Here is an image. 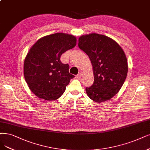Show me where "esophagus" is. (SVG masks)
<instances>
[{
  "label": "esophagus",
  "instance_id": "obj_1",
  "mask_svg": "<svg viewBox=\"0 0 150 150\" xmlns=\"http://www.w3.org/2000/svg\"><path fill=\"white\" fill-rule=\"evenodd\" d=\"M83 75V73L82 71H80L79 73L76 75V77L77 78H80V77H81Z\"/></svg>",
  "mask_w": 150,
  "mask_h": 150
}]
</instances>
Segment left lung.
Returning <instances> with one entry per match:
<instances>
[{
    "mask_svg": "<svg viewBox=\"0 0 150 150\" xmlns=\"http://www.w3.org/2000/svg\"><path fill=\"white\" fill-rule=\"evenodd\" d=\"M79 47L93 65L95 79L90 87L86 88L87 95L97 103L109 100L120 90L128 71L122 49L111 38L96 33L80 36Z\"/></svg>",
    "mask_w": 150,
    "mask_h": 150,
    "instance_id": "left-lung-1",
    "label": "left lung"
}]
</instances>
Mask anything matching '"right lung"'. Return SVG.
Returning <instances> with one entry per match:
<instances>
[{"mask_svg":"<svg viewBox=\"0 0 150 150\" xmlns=\"http://www.w3.org/2000/svg\"><path fill=\"white\" fill-rule=\"evenodd\" d=\"M76 44V38L65 33H55L40 39L30 49L24 62V76L30 90L38 98L49 101L58 99L70 80L69 65L60 56Z\"/></svg>","mask_w":150,"mask_h":150,"instance_id":"add662e5","label":"right lung"}]
</instances>
